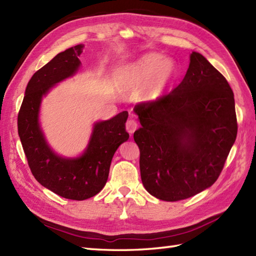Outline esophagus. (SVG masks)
I'll use <instances>...</instances> for the list:
<instances>
[{
  "label": "esophagus",
  "mask_w": 256,
  "mask_h": 256,
  "mask_svg": "<svg viewBox=\"0 0 256 256\" xmlns=\"http://www.w3.org/2000/svg\"><path fill=\"white\" fill-rule=\"evenodd\" d=\"M138 126V124L136 121H135V120H128V122L125 123V128H126V131L131 135L135 131H136Z\"/></svg>",
  "instance_id": "obj_1"
}]
</instances>
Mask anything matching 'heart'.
<instances>
[{"label":"heart","instance_id":"obj_1","mask_svg":"<svg viewBox=\"0 0 256 256\" xmlns=\"http://www.w3.org/2000/svg\"><path fill=\"white\" fill-rule=\"evenodd\" d=\"M177 74V64L160 54L150 52L128 64L122 70V82L128 88L138 89L143 102L160 100L170 89Z\"/></svg>","mask_w":256,"mask_h":256}]
</instances>
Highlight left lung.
Masks as SVG:
<instances>
[{
	"instance_id": "obj_1",
	"label": "left lung",
	"mask_w": 256,
	"mask_h": 256,
	"mask_svg": "<svg viewBox=\"0 0 256 256\" xmlns=\"http://www.w3.org/2000/svg\"><path fill=\"white\" fill-rule=\"evenodd\" d=\"M134 132L145 189L178 201L211 187L236 142L234 94L201 54H190L186 76L166 96L134 108Z\"/></svg>"
}]
</instances>
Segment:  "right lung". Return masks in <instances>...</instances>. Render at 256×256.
Returning a JSON list of instances; mask_svg holds the SVG:
<instances>
[{"label": "right lung", "mask_w": 256, "mask_h": 256, "mask_svg": "<svg viewBox=\"0 0 256 256\" xmlns=\"http://www.w3.org/2000/svg\"><path fill=\"white\" fill-rule=\"evenodd\" d=\"M82 50V44L68 48L32 74L18 118L20 142L36 180L50 192L72 200L88 199L101 192L106 184L114 153L130 138L125 131L128 113L123 111L108 120L94 122L88 144L78 156L58 154L47 142L40 120L42 98L59 82L78 72Z\"/></svg>", "instance_id": "1"}]
</instances>
